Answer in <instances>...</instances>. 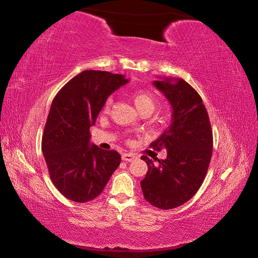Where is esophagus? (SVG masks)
I'll return each mask as SVG.
<instances>
[{
    "mask_svg": "<svg viewBox=\"0 0 258 258\" xmlns=\"http://www.w3.org/2000/svg\"><path fill=\"white\" fill-rule=\"evenodd\" d=\"M135 156L132 155V154H123L121 155V159H123L124 161H132L134 160Z\"/></svg>",
    "mask_w": 258,
    "mask_h": 258,
    "instance_id": "34e87169",
    "label": "esophagus"
}]
</instances>
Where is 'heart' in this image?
Here are the masks:
<instances>
[{
	"mask_svg": "<svg viewBox=\"0 0 258 258\" xmlns=\"http://www.w3.org/2000/svg\"><path fill=\"white\" fill-rule=\"evenodd\" d=\"M131 99H132L135 108L138 109L140 113H142V112H150L151 113L157 106L156 98L150 92H148V91H143V90L133 91V92L131 93ZM110 104H111V98H109V99H107L106 103H104L103 110L108 111Z\"/></svg>",
	"mask_w": 258,
	"mask_h": 258,
	"instance_id": "b5f03b06",
	"label": "heart"
}]
</instances>
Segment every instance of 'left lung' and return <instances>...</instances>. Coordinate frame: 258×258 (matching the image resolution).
<instances>
[{"mask_svg":"<svg viewBox=\"0 0 258 258\" xmlns=\"http://www.w3.org/2000/svg\"><path fill=\"white\" fill-rule=\"evenodd\" d=\"M154 85L172 107L171 125L150 148L167 150L166 159L148 165L141 181L145 199L160 209L181 206L197 194L206 176L213 154L209 117L197 91L181 78H159Z\"/></svg>","mask_w":258,"mask_h":258,"instance_id":"8db88e82","label":"left lung"}]
</instances>
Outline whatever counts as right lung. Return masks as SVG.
Returning a JSON list of instances; mask_svg holds the SVG:
<instances>
[{"instance_id": "obj_1", "label": "right lung", "mask_w": 258, "mask_h": 258, "mask_svg": "<svg viewBox=\"0 0 258 258\" xmlns=\"http://www.w3.org/2000/svg\"><path fill=\"white\" fill-rule=\"evenodd\" d=\"M126 83L128 80L120 74L84 71L52 101L42 151L54 186L69 200L86 203L97 198L120 164L118 152L91 143L90 127L109 95Z\"/></svg>"}]
</instances>
